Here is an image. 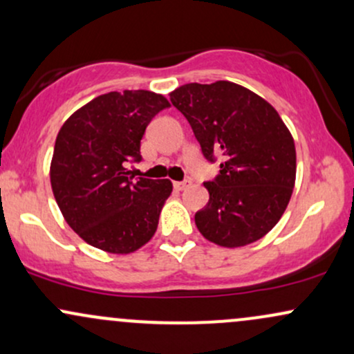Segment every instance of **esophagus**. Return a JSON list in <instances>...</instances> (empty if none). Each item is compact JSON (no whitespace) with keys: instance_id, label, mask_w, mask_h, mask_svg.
<instances>
[{"instance_id":"esophagus-1","label":"esophagus","mask_w":354,"mask_h":354,"mask_svg":"<svg viewBox=\"0 0 354 354\" xmlns=\"http://www.w3.org/2000/svg\"><path fill=\"white\" fill-rule=\"evenodd\" d=\"M191 185V183L189 181H176V183H174V189H178V191H183V189H185V188H188V186Z\"/></svg>"}]
</instances>
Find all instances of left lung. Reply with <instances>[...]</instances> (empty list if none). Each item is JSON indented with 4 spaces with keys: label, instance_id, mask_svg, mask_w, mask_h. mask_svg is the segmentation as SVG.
Wrapping results in <instances>:
<instances>
[{
    "label": "left lung",
    "instance_id": "8db88e82",
    "mask_svg": "<svg viewBox=\"0 0 354 354\" xmlns=\"http://www.w3.org/2000/svg\"><path fill=\"white\" fill-rule=\"evenodd\" d=\"M206 160L221 158L205 183L209 201L194 214L200 233L223 248L251 245L283 216L296 180V149L278 111L241 84H183L169 93Z\"/></svg>",
    "mask_w": 354,
    "mask_h": 354
}]
</instances>
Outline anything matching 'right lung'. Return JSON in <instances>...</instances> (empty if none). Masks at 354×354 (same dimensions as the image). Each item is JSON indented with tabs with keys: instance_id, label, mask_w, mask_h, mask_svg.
I'll use <instances>...</instances> for the list:
<instances>
[{
	"instance_id": "add662e5",
	"label": "right lung",
	"mask_w": 354,
	"mask_h": 354,
	"mask_svg": "<svg viewBox=\"0 0 354 354\" xmlns=\"http://www.w3.org/2000/svg\"><path fill=\"white\" fill-rule=\"evenodd\" d=\"M168 106V100L153 91H111L76 109L61 126L50 166L51 189L63 218L88 245L129 254L156 233L171 181L135 180L126 165L141 160L146 126Z\"/></svg>"
}]
</instances>
